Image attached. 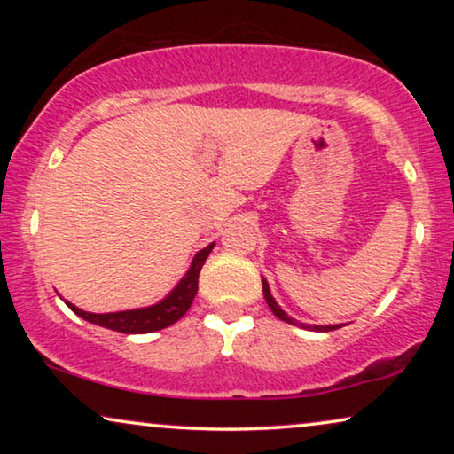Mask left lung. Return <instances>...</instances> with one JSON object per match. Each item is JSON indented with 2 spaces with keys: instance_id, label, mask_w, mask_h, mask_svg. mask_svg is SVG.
<instances>
[{
  "instance_id": "8db88e82",
  "label": "left lung",
  "mask_w": 454,
  "mask_h": 454,
  "mask_svg": "<svg viewBox=\"0 0 454 454\" xmlns=\"http://www.w3.org/2000/svg\"><path fill=\"white\" fill-rule=\"evenodd\" d=\"M262 294H264V300L266 303H269V308L272 309V314L277 316V318H281L287 322V325H295V326H303V328H309V331H318V333H328V331H337V328H340V325H328V326H320V325H301V322H297L291 318V316H287L281 309V306L275 301V297L270 295V289H269V283H266V278H262Z\"/></svg>"
}]
</instances>
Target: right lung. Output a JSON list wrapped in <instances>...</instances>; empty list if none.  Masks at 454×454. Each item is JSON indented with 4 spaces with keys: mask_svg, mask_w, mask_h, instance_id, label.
<instances>
[{
    "mask_svg": "<svg viewBox=\"0 0 454 454\" xmlns=\"http://www.w3.org/2000/svg\"><path fill=\"white\" fill-rule=\"evenodd\" d=\"M215 244H208L204 250H200L192 260L190 269L182 277V281L176 285V289L171 291L165 300L148 308L140 309H123V312H109V314H92L84 312L74 306V303L66 301L67 308L72 309L74 314H78L80 318L92 322V325H98L103 328H111V331L126 333V334H142V333H154L160 331V328L171 326L173 322H177L182 316L188 312L192 301H194L196 291H198V277H200V270L204 262H207L210 250H213Z\"/></svg>",
    "mask_w": 454,
    "mask_h": 454,
    "instance_id": "obj_1",
    "label": "right lung"
}]
</instances>
